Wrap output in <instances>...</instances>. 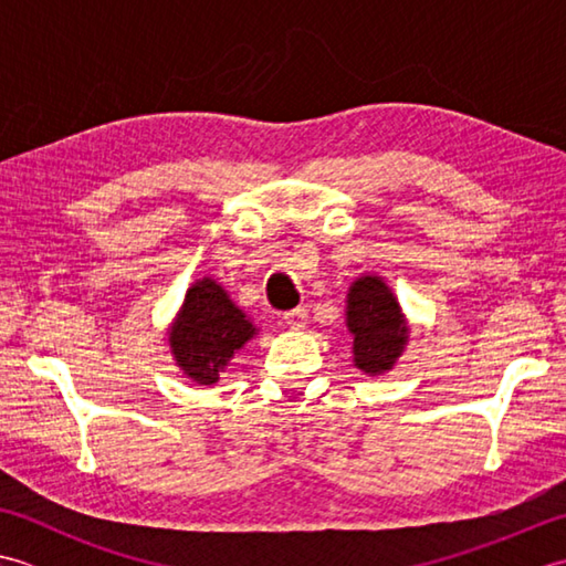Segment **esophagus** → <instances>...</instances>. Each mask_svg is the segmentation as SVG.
<instances>
[{
    "label": "esophagus",
    "mask_w": 566,
    "mask_h": 566,
    "mask_svg": "<svg viewBox=\"0 0 566 566\" xmlns=\"http://www.w3.org/2000/svg\"><path fill=\"white\" fill-rule=\"evenodd\" d=\"M306 318H308V311L304 306H298L294 311H286V314H284V323L292 331H302L306 326Z\"/></svg>",
    "instance_id": "obj_1"
}]
</instances>
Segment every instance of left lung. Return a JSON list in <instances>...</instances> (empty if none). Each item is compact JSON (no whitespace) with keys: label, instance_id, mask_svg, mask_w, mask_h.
<instances>
[{"label":"left lung","instance_id":"obj_1","mask_svg":"<svg viewBox=\"0 0 566 566\" xmlns=\"http://www.w3.org/2000/svg\"><path fill=\"white\" fill-rule=\"evenodd\" d=\"M347 328L355 338V365L367 375L391 369L406 345L399 304L379 276H363L347 294Z\"/></svg>","mask_w":566,"mask_h":566}]
</instances>
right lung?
Masks as SVG:
<instances>
[{"mask_svg": "<svg viewBox=\"0 0 566 566\" xmlns=\"http://www.w3.org/2000/svg\"><path fill=\"white\" fill-rule=\"evenodd\" d=\"M252 323L211 280L187 292L182 314L170 333L172 353L185 375L199 384L219 381V371L252 338Z\"/></svg>", "mask_w": 566, "mask_h": 566, "instance_id": "1", "label": "right lung"}]
</instances>
